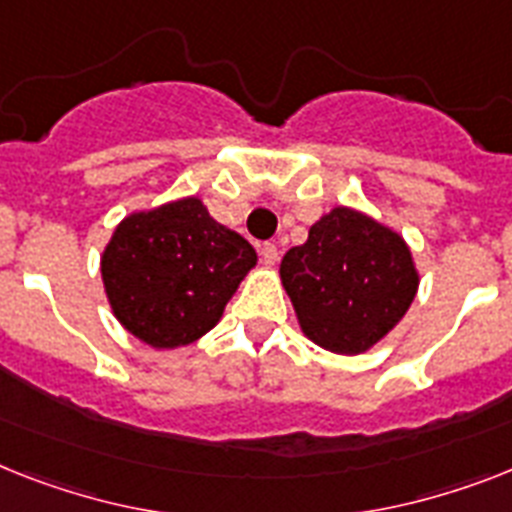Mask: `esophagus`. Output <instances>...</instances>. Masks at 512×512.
<instances>
[{
	"instance_id": "34e87169",
	"label": "esophagus",
	"mask_w": 512,
	"mask_h": 512,
	"mask_svg": "<svg viewBox=\"0 0 512 512\" xmlns=\"http://www.w3.org/2000/svg\"><path fill=\"white\" fill-rule=\"evenodd\" d=\"M259 253H261V261H264L266 266H274L277 264V259H280V251H277L274 243H264V246L259 248Z\"/></svg>"
}]
</instances>
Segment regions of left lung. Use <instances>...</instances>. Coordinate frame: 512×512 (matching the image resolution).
I'll use <instances>...</instances> for the list:
<instances>
[{"mask_svg": "<svg viewBox=\"0 0 512 512\" xmlns=\"http://www.w3.org/2000/svg\"><path fill=\"white\" fill-rule=\"evenodd\" d=\"M280 277L303 335L342 356L377 345L418 290L405 240L348 206L324 214L306 243L285 253Z\"/></svg>", "mask_w": 512, "mask_h": 512, "instance_id": "8db88e82", "label": "left lung"}]
</instances>
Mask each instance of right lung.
<instances>
[{"instance_id": "add662e5", "label": "right lung", "mask_w": 512, "mask_h": 512, "mask_svg": "<svg viewBox=\"0 0 512 512\" xmlns=\"http://www.w3.org/2000/svg\"><path fill=\"white\" fill-rule=\"evenodd\" d=\"M253 266L251 243L190 196L122 219L101 253V280L117 322L162 350L206 335Z\"/></svg>"}]
</instances>
